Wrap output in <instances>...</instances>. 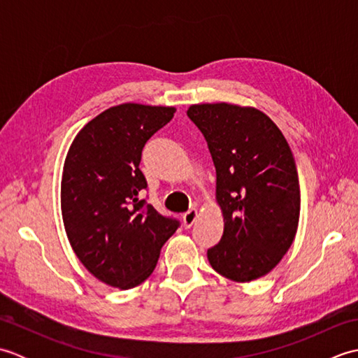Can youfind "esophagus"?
Here are the masks:
<instances>
[{
	"instance_id": "1",
	"label": "esophagus",
	"mask_w": 358,
	"mask_h": 358,
	"mask_svg": "<svg viewBox=\"0 0 358 358\" xmlns=\"http://www.w3.org/2000/svg\"><path fill=\"white\" fill-rule=\"evenodd\" d=\"M196 214H199V212H196V209H189L187 212H185V214H183V224H185V227H191L194 224L195 218H196Z\"/></svg>"
}]
</instances>
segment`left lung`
I'll return each instance as SVG.
<instances>
[{
  "label": "left lung",
  "instance_id": "obj_1",
  "mask_svg": "<svg viewBox=\"0 0 358 358\" xmlns=\"http://www.w3.org/2000/svg\"><path fill=\"white\" fill-rule=\"evenodd\" d=\"M187 117L206 138L217 172L223 237L208 249L220 275L246 283L271 272L291 248L300 217V185L291 148L254 108L194 104Z\"/></svg>",
  "mask_w": 358,
  "mask_h": 358
}]
</instances>
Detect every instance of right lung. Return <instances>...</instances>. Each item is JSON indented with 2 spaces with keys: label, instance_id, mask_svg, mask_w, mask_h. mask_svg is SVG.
<instances>
[{
  "label": "right lung",
  "instance_id": "add662e5",
  "mask_svg": "<svg viewBox=\"0 0 358 358\" xmlns=\"http://www.w3.org/2000/svg\"><path fill=\"white\" fill-rule=\"evenodd\" d=\"M173 113L164 106H113L90 120L67 152L62 180L67 238L85 268L112 287L143 283L180 226L143 200L148 181L140 171L144 144Z\"/></svg>",
  "mask_w": 358,
  "mask_h": 358
}]
</instances>
